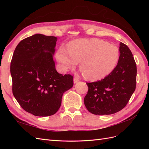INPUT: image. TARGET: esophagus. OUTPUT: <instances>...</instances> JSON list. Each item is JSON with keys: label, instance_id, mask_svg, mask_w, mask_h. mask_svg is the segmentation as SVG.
<instances>
[{"label": "esophagus", "instance_id": "1", "mask_svg": "<svg viewBox=\"0 0 149 149\" xmlns=\"http://www.w3.org/2000/svg\"><path fill=\"white\" fill-rule=\"evenodd\" d=\"M79 81V78L77 75H75V77L74 78V83H77Z\"/></svg>", "mask_w": 149, "mask_h": 149}]
</instances>
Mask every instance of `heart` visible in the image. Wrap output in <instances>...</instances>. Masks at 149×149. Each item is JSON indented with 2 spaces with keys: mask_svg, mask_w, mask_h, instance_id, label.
Segmentation results:
<instances>
[{
  "mask_svg": "<svg viewBox=\"0 0 149 149\" xmlns=\"http://www.w3.org/2000/svg\"><path fill=\"white\" fill-rule=\"evenodd\" d=\"M116 46L99 39H79L61 45L56 58L63 72L74 69L80 61L82 72L88 79H101L111 72L118 61Z\"/></svg>",
  "mask_w": 149,
  "mask_h": 149,
  "instance_id": "obj_1",
  "label": "heart"
}]
</instances>
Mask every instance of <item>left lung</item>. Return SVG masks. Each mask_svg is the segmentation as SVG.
Here are the masks:
<instances>
[{
	"mask_svg": "<svg viewBox=\"0 0 149 149\" xmlns=\"http://www.w3.org/2000/svg\"><path fill=\"white\" fill-rule=\"evenodd\" d=\"M118 64L101 81L87 83L88 91L84 99L89 111L97 115H111L124 108L136 89V64L129 47L120 44Z\"/></svg>",
	"mask_w": 149,
	"mask_h": 149,
	"instance_id": "left-lung-1",
	"label": "left lung"
}]
</instances>
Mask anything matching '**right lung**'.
Returning <instances> with one entry per match:
<instances>
[{"instance_id":"obj_1","label":"right lung","mask_w":149,"mask_h":149,"mask_svg":"<svg viewBox=\"0 0 149 149\" xmlns=\"http://www.w3.org/2000/svg\"><path fill=\"white\" fill-rule=\"evenodd\" d=\"M56 41L41 34L26 38L18 44L11 61L13 94L22 108L37 116L54 115L63 93L74 85L72 75L56 70Z\"/></svg>"}]
</instances>
